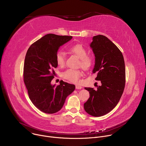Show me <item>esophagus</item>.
I'll return each instance as SVG.
<instances>
[{
  "label": "esophagus",
  "instance_id": "obj_1",
  "mask_svg": "<svg viewBox=\"0 0 146 146\" xmlns=\"http://www.w3.org/2000/svg\"><path fill=\"white\" fill-rule=\"evenodd\" d=\"M82 87H81V86H77V85H76V89H77V90H80V89H81Z\"/></svg>",
  "mask_w": 146,
  "mask_h": 146
}]
</instances>
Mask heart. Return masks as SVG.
I'll return each instance as SVG.
<instances>
[{
  "label": "heart",
  "instance_id": "obj_1",
  "mask_svg": "<svg viewBox=\"0 0 146 146\" xmlns=\"http://www.w3.org/2000/svg\"><path fill=\"white\" fill-rule=\"evenodd\" d=\"M69 51L76 55L80 58L78 65L81 66L84 69H89L92 64L93 59L92 58L87 55V50L84 47L80 44H76L71 46L69 48ZM55 60L56 64L60 66L64 67L66 64V56L64 52L59 51L57 52L55 56ZM82 73L80 69H69L62 73V76L64 79L72 83H78L80 78L82 76Z\"/></svg>",
  "mask_w": 146,
  "mask_h": 146
}]
</instances>
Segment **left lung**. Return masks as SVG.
Segmentation results:
<instances>
[{
	"label": "left lung",
	"instance_id": "obj_1",
	"mask_svg": "<svg viewBox=\"0 0 146 146\" xmlns=\"http://www.w3.org/2000/svg\"><path fill=\"white\" fill-rule=\"evenodd\" d=\"M90 46L95 56L92 72L97 73L95 80L100 81L101 86L96 90L85 88L90 96L84 108L88 114L100 117L111 111L118 103L125 85V67L121 51L107 37L94 36Z\"/></svg>",
	"mask_w": 146,
	"mask_h": 146
}]
</instances>
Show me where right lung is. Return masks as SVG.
Here are the masks:
<instances>
[{"label":"right lung","mask_w":146,"mask_h":146,"mask_svg":"<svg viewBox=\"0 0 146 146\" xmlns=\"http://www.w3.org/2000/svg\"><path fill=\"white\" fill-rule=\"evenodd\" d=\"M72 36L47 34L33 43L27 51L24 66L23 77L29 97L40 111L53 114L63 107L66 97L75 86L62 80L55 87L51 84L58 65L55 56L59 47Z\"/></svg>","instance_id":"right-lung-1"}]
</instances>
